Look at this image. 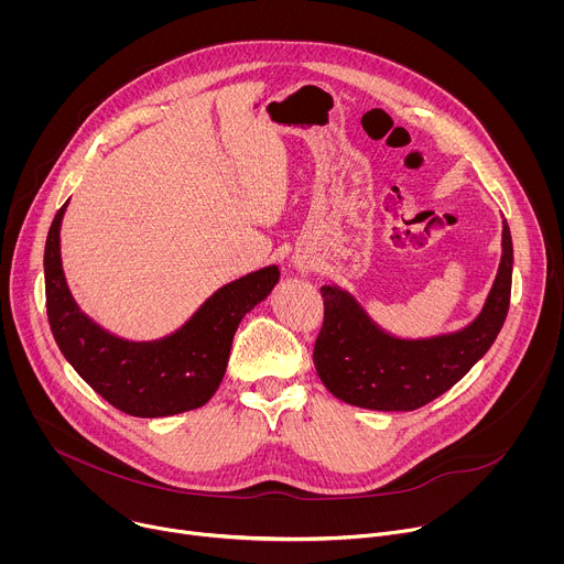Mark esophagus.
Masks as SVG:
<instances>
[{
    "label": "esophagus",
    "mask_w": 564,
    "mask_h": 564,
    "mask_svg": "<svg viewBox=\"0 0 564 564\" xmlns=\"http://www.w3.org/2000/svg\"><path fill=\"white\" fill-rule=\"evenodd\" d=\"M294 270L299 272V274H310V270H312V263L307 261V259H294Z\"/></svg>",
    "instance_id": "1"
}]
</instances>
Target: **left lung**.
<instances>
[{
	"mask_svg": "<svg viewBox=\"0 0 564 564\" xmlns=\"http://www.w3.org/2000/svg\"><path fill=\"white\" fill-rule=\"evenodd\" d=\"M513 243L502 218V257L479 314L459 330L399 337L381 328L341 285H324V328L314 344V366L324 386L350 406L415 411L453 388L498 339L511 299Z\"/></svg>",
	"mask_w": 564,
	"mask_h": 564,
	"instance_id": "obj_1",
	"label": "left lung"
}]
</instances>
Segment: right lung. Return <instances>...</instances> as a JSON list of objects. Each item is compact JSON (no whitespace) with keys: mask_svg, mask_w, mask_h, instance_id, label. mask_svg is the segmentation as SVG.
Wrapping results in <instances>:
<instances>
[{"mask_svg":"<svg viewBox=\"0 0 564 564\" xmlns=\"http://www.w3.org/2000/svg\"><path fill=\"white\" fill-rule=\"evenodd\" d=\"M66 205L55 214L44 248L48 324L66 361L111 406L133 417H172L205 406L225 377L240 318L270 296L279 268L218 288L172 335L124 339L94 321L68 290L59 254Z\"/></svg>","mask_w":564,"mask_h":564,"instance_id":"right-lung-1","label":"right lung"}]
</instances>
